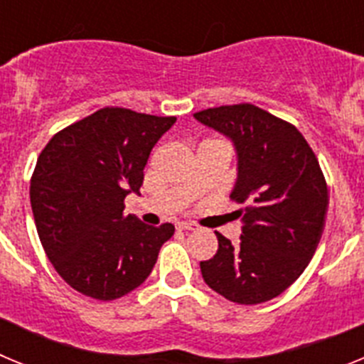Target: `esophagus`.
I'll return each instance as SVG.
<instances>
[{
  "label": "esophagus",
  "instance_id": "1",
  "mask_svg": "<svg viewBox=\"0 0 364 364\" xmlns=\"http://www.w3.org/2000/svg\"><path fill=\"white\" fill-rule=\"evenodd\" d=\"M176 230H178V231H193V230H197V224H193V222H178V224H176Z\"/></svg>",
  "mask_w": 364,
  "mask_h": 364
}]
</instances>
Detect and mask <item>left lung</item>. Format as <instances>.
<instances>
[{"instance_id": "1", "label": "left lung", "mask_w": 364, "mask_h": 364, "mask_svg": "<svg viewBox=\"0 0 364 364\" xmlns=\"http://www.w3.org/2000/svg\"><path fill=\"white\" fill-rule=\"evenodd\" d=\"M233 140L239 178L231 200L242 204L239 244L217 233L213 259L200 272L211 290L237 304H260L290 288L323 237L328 186L306 138L295 125L252 104L195 112Z\"/></svg>"}]
</instances>
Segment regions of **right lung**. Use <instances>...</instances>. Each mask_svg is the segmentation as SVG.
<instances>
[{
    "instance_id": "add662e5",
    "label": "right lung",
    "mask_w": 364,
    "mask_h": 364,
    "mask_svg": "<svg viewBox=\"0 0 364 364\" xmlns=\"http://www.w3.org/2000/svg\"><path fill=\"white\" fill-rule=\"evenodd\" d=\"M176 122L104 107L58 131L38 156L31 205L38 237L60 277L80 294L114 301L142 284L175 226L124 215L159 138Z\"/></svg>"
}]
</instances>
